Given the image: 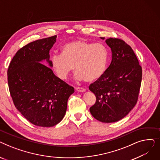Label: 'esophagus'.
Wrapping results in <instances>:
<instances>
[{"instance_id":"esophagus-1","label":"esophagus","mask_w":160,"mask_h":160,"mask_svg":"<svg viewBox=\"0 0 160 160\" xmlns=\"http://www.w3.org/2000/svg\"><path fill=\"white\" fill-rule=\"evenodd\" d=\"M76 90H77L78 92H84V91H86V89L83 88H76Z\"/></svg>"}]
</instances>
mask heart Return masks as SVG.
<instances>
[{"mask_svg": "<svg viewBox=\"0 0 160 160\" xmlns=\"http://www.w3.org/2000/svg\"><path fill=\"white\" fill-rule=\"evenodd\" d=\"M108 52L105 45L76 39L64 44L61 54L50 58V66L57 77L65 80L73 71L78 80L93 82L99 79L106 71Z\"/></svg>", "mask_w": 160, "mask_h": 160, "instance_id": "1", "label": "heart"}]
</instances>
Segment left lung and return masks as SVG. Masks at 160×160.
I'll return each instance as SVG.
<instances>
[{"label": "left lung", "mask_w": 160, "mask_h": 160, "mask_svg": "<svg viewBox=\"0 0 160 160\" xmlns=\"http://www.w3.org/2000/svg\"><path fill=\"white\" fill-rule=\"evenodd\" d=\"M106 43L111 48L112 60L102 77L89 86L97 99L89 111L97 120L110 123L123 119L136 104L142 69L133 50L124 41L110 38Z\"/></svg>", "instance_id": "1"}]
</instances>
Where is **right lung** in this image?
Wrapping results in <instances>:
<instances>
[{
  "label": "right lung",
  "mask_w": 160,
  "mask_h": 160,
  "mask_svg": "<svg viewBox=\"0 0 160 160\" xmlns=\"http://www.w3.org/2000/svg\"><path fill=\"white\" fill-rule=\"evenodd\" d=\"M56 38L25 45L17 52L8 69V86L15 108L31 123L42 127H54L63 119L67 100L74 92L51 69L49 51Z\"/></svg>",
  "instance_id": "obj_1"
}]
</instances>
